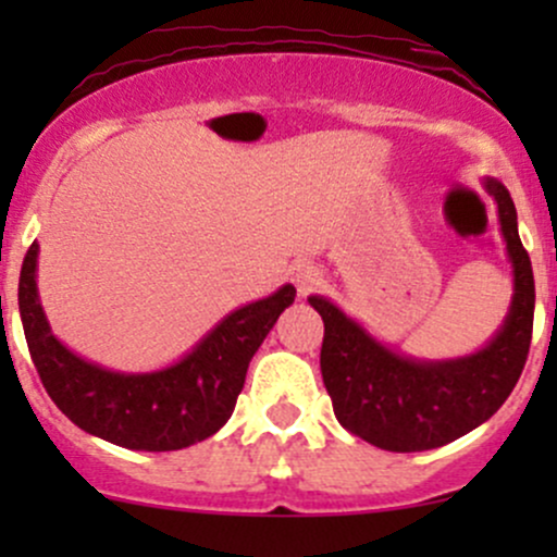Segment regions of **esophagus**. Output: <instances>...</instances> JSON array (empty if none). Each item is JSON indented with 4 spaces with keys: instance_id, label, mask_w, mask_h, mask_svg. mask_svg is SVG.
<instances>
[{
    "instance_id": "34e87169",
    "label": "esophagus",
    "mask_w": 557,
    "mask_h": 557,
    "mask_svg": "<svg viewBox=\"0 0 557 557\" xmlns=\"http://www.w3.org/2000/svg\"><path fill=\"white\" fill-rule=\"evenodd\" d=\"M293 283L298 287V296H309L311 290L322 285V272L311 264H298L293 267Z\"/></svg>"
}]
</instances>
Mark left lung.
Here are the masks:
<instances>
[{
  "instance_id": "1",
  "label": "left lung",
  "mask_w": 557,
  "mask_h": 557,
  "mask_svg": "<svg viewBox=\"0 0 557 557\" xmlns=\"http://www.w3.org/2000/svg\"><path fill=\"white\" fill-rule=\"evenodd\" d=\"M513 267V298L500 330L484 348L443 361L403 356L369 335L324 296H309L324 322L319 367L332 408L356 437L382 450L419 453L443 447L484 424L513 393L529 356L534 322V274L521 246L508 188L484 177Z\"/></svg>"
}]
</instances>
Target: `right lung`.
<instances>
[{
	"instance_id": "obj_1",
	"label": "right lung",
	"mask_w": 557,
	"mask_h": 557,
	"mask_svg": "<svg viewBox=\"0 0 557 557\" xmlns=\"http://www.w3.org/2000/svg\"><path fill=\"white\" fill-rule=\"evenodd\" d=\"M36 267L38 243L23 259L17 306L49 398L83 432L131 450H181L220 432L233 417L253 354L296 298V287L283 285L230 311L181 361L125 374L86 361L57 341L38 300Z\"/></svg>"
}]
</instances>
